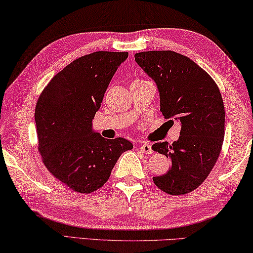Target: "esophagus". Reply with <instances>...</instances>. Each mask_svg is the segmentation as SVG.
<instances>
[{
    "mask_svg": "<svg viewBox=\"0 0 253 253\" xmlns=\"http://www.w3.org/2000/svg\"><path fill=\"white\" fill-rule=\"evenodd\" d=\"M139 150L141 151V153H144L146 155H149L153 153V149H151V146L149 144H142L139 147Z\"/></svg>",
    "mask_w": 253,
    "mask_h": 253,
    "instance_id": "obj_1",
    "label": "esophagus"
}]
</instances>
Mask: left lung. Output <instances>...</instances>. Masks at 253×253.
Instances as JSON below:
<instances>
[{
	"label": "left lung",
	"mask_w": 253,
	"mask_h": 253,
	"mask_svg": "<svg viewBox=\"0 0 253 253\" xmlns=\"http://www.w3.org/2000/svg\"><path fill=\"white\" fill-rule=\"evenodd\" d=\"M135 61L157 85L165 118L181 124L178 140L151 147L171 160L167 173L153 178L155 185L169 195L194 191L221 151L224 106L218 86L194 61L172 50L136 53Z\"/></svg>",
	"instance_id": "left-lung-1"
}]
</instances>
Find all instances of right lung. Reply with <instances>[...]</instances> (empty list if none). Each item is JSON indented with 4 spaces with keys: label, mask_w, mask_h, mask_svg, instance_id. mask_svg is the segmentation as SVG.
<instances>
[{
    "label": "right lung",
    "mask_w": 253,
    "mask_h": 253,
    "mask_svg": "<svg viewBox=\"0 0 253 253\" xmlns=\"http://www.w3.org/2000/svg\"><path fill=\"white\" fill-rule=\"evenodd\" d=\"M127 52H94L55 75L35 107L39 151L53 176L76 192L99 189L132 144L106 139L93 130V118Z\"/></svg>",
    "instance_id": "right-lung-1"
}]
</instances>
